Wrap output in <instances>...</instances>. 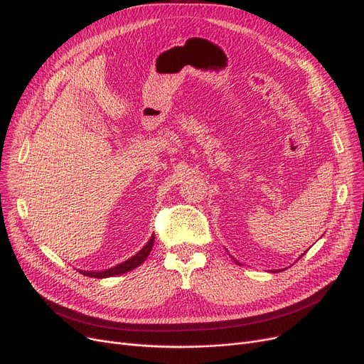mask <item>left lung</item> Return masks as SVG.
Masks as SVG:
<instances>
[{
  "label": "left lung",
  "instance_id": "8db88e82",
  "mask_svg": "<svg viewBox=\"0 0 364 364\" xmlns=\"http://www.w3.org/2000/svg\"><path fill=\"white\" fill-rule=\"evenodd\" d=\"M301 257H302V255H301ZM301 257H299V258H301ZM232 258H233V257H232ZM233 259H235V258H233ZM236 262H237V261H236ZM237 264H239V262H237ZM277 272H283V270H277ZM272 273H273V270H272ZM274 273H276V272H274Z\"/></svg>",
  "mask_w": 364,
  "mask_h": 364
}]
</instances>
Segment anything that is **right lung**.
<instances>
[{"label": "right lung", "instance_id": "add662e5", "mask_svg": "<svg viewBox=\"0 0 364 364\" xmlns=\"http://www.w3.org/2000/svg\"><path fill=\"white\" fill-rule=\"evenodd\" d=\"M153 243H155V235H151V237L141 247V250L136 255H132L131 258H128L127 261H124L118 265H114V267H110V269H106V270H95V272L80 270V273L84 274V276H88V277H94V279H106V277H113V276H119V274L128 273L134 269H137L139 265H141L144 262V259L149 257V254L151 251Z\"/></svg>", "mask_w": 364, "mask_h": 364}]
</instances>
